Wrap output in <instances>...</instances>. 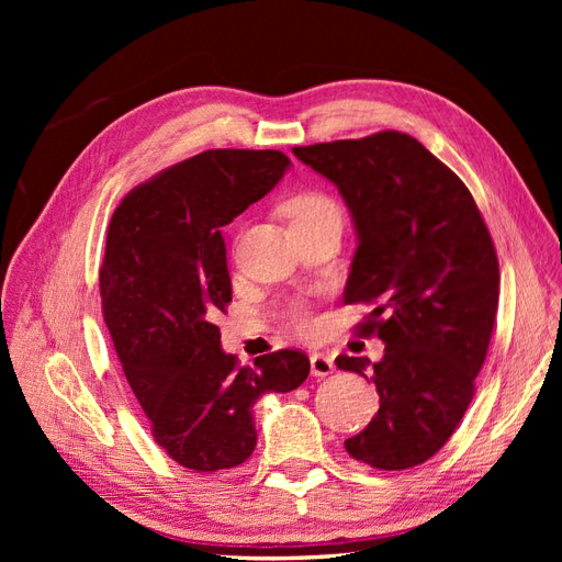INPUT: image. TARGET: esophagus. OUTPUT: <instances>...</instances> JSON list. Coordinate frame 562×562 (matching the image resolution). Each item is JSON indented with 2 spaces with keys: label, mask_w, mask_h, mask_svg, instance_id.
Returning <instances> with one entry per match:
<instances>
[{
  "label": "esophagus",
  "mask_w": 562,
  "mask_h": 562,
  "mask_svg": "<svg viewBox=\"0 0 562 562\" xmlns=\"http://www.w3.org/2000/svg\"><path fill=\"white\" fill-rule=\"evenodd\" d=\"M310 363H312V375H314V378H326V375H330V372L335 370L333 356L321 353V351H316V353L310 356Z\"/></svg>",
  "instance_id": "esophagus-1"
}]
</instances>
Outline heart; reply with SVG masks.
<instances>
[{"instance_id":"obj_1","label":"heart","mask_w":562,"mask_h":562,"mask_svg":"<svg viewBox=\"0 0 562 562\" xmlns=\"http://www.w3.org/2000/svg\"><path fill=\"white\" fill-rule=\"evenodd\" d=\"M321 215H339L335 201L330 196L321 194V192H302L291 199L293 225L310 223V220H316ZM288 321H291V326L302 335L314 333V318L304 302H295L293 307L288 310Z\"/></svg>"}]
</instances>
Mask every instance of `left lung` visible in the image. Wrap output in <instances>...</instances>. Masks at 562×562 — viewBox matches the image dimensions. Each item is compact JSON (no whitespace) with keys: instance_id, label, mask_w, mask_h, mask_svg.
I'll list each match as a JSON object with an SVG mask.
<instances>
[{"instance_id":"left-lung-1","label":"left lung","mask_w":562,"mask_h":562,"mask_svg":"<svg viewBox=\"0 0 562 562\" xmlns=\"http://www.w3.org/2000/svg\"><path fill=\"white\" fill-rule=\"evenodd\" d=\"M328 178L353 220L345 302L375 304L361 335L384 342L382 361L337 356L339 370L375 382L380 411L345 440L375 469L427 462L448 443L473 398L499 302V262L467 184L413 135L293 147Z\"/></svg>"}]
</instances>
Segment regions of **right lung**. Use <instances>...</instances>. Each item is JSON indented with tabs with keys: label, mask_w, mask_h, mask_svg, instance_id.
Instances as JSON below:
<instances>
[{
	"label": "right lung",
	"mask_w": 562,
	"mask_h": 562,
	"mask_svg": "<svg viewBox=\"0 0 562 562\" xmlns=\"http://www.w3.org/2000/svg\"><path fill=\"white\" fill-rule=\"evenodd\" d=\"M288 168L277 149H209L135 187L112 215L100 267L105 323L151 436L184 469L244 464L258 443L255 403L310 375L295 349L239 368L213 323L232 302L220 227Z\"/></svg>",
	"instance_id": "obj_1"
}]
</instances>
